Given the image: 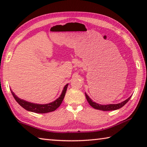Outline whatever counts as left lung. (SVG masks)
Here are the masks:
<instances>
[{"mask_svg": "<svg viewBox=\"0 0 147 147\" xmlns=\"http://www.w3.org/2000/svg\"><path fill=\"white\" fill-rule=\"evenodd\" d=\"M86 97L87 100L88 102V103L89 104V105L93 107V108L99 109V110H102V111H112V110H116V109L121 108L123 106L125 105V104L129 101V100H130L131 96H130L128 98L126 99V100H124V102H122L119 104H109V105H100V104H98L95 103L94 102H93L91 100V99L89 97L88 94L86 93Z\"/></svg>", "mask_w": 147, "mask_h": 147, "instance_id": "1", "label": "left lung"}]
</instances>
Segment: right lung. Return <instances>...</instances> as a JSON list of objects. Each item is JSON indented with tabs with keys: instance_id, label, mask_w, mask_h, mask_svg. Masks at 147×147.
<instances>
[{
	"instance_id": "obj_1",
	"label": "right lung",
	"mask_w": 147,
	"mask_h": 147,
	"mask_svg": "<svg viewBox=\"0 0 147 147\" xmlns=\"http://www.w3.org/2000/svg\"><path fill=\"white\" fill-rule=\"evenodd\" d=\"M67 86H68V84H67V85H65V86L64 87L63 91H62L61 93V94L60 95V96L57 99V100L53 102L47 104H37L28 102L20 99L14 94L13 91H11L12 95L13 96L14 98L16 99V100L19 103V105L23 107V108L26 109V110L32 111V112L38 113H46L51 112V111L56 110V109L61 105L62 101H63L64 98V96L65 95V93L67 91Z\"/></svg>"
}]
</instances>
